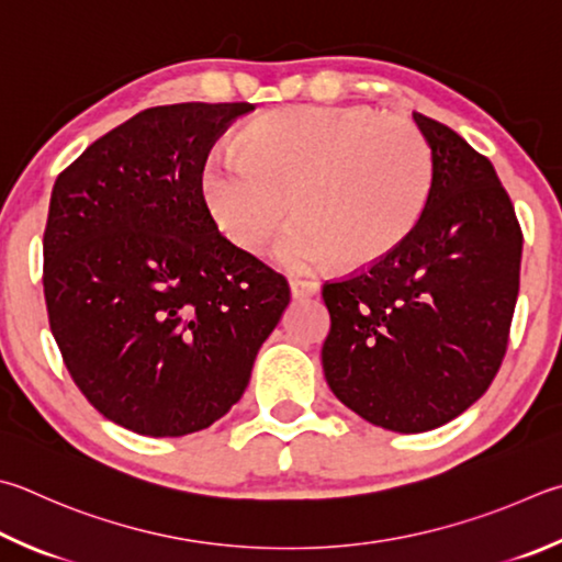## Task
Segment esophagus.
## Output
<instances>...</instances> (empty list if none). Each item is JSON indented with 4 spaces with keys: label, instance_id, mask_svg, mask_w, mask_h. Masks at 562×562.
Returning a JSON list of instances; mask_svg holds the SVG:
<instances>
[{
    "label": "esophagus",
    "instance_id": "obj_1",
    "mask_svg": "<svg viewBox=\"0 0 562 562\" xmlns=\"http://www.w3.org/2000/svg\"><path fill=\"white\" fill-rule=\"evenodd\" d=\"M290 290H292L294 300H304V297H312V294L319 292V282L307 280V278H292Z\"/></svg>",
    "mask_w": 562,
    "mask_h": 562
}]
</instances>
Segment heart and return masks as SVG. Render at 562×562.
I'll return each mask as SVG.
<instances>
[{
  "mask_svg": "<svg viewBox=\"0 0 562 562\" xmlns=\"http://www.w3.org/2000/svg\"><path fill=\"white\" fill-rule=\"evenodd\" d=\"M432 151L420 130L371 108L300 105L268 112L201 169L216 226L246 250L268 246L292 211L278 258L310 270L339 258L373 265L420 221Z\"/></svg>",
  "mask_w": 562,
  "mask_h": 562,
  "instance_id": "1",
  "label": "heart"
}]
</instances>
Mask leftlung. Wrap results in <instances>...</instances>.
Here are the masks:
<instances>
[{"instance_id":"left-lung-1","label":"left lung","mask_w":562,"mask_h":562,"mask_svg":"<svg viewBox=\"0 0 562 562\" xmlns=\"http://www.w3.org/2000/svg\"><path fill=\"white\" fill-rule=\"evenodd\" d=\"M413 120L432 149L420 221L383 260L322 288L326 383L393 432L435 430L488 391L506 356L524 248L492 161L442 122Z\"/></svg>"}]
</instances>
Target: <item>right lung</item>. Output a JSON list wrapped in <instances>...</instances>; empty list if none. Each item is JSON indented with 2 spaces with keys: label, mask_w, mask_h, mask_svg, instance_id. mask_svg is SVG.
Returning <instances> with one entry per match:
<instances>
[{
  "label": "right lung",
  "mask_w": 562,
  "mask_h": 562,
  "mask_svg": "<svg viewBox=\"0 0 562 562\" xmlns=\"http://www.w3.org/2000/svg\"><path fill=\"white\" fill-rule=\"evenodd\" d=\"M250 103L142 110L60 171L44 231L48 324L78 391L147 437L199 432L240 401L290 284L223 236L211 147Z\"/></svg>",
  "instance_id": "1"
}]
</instances>
